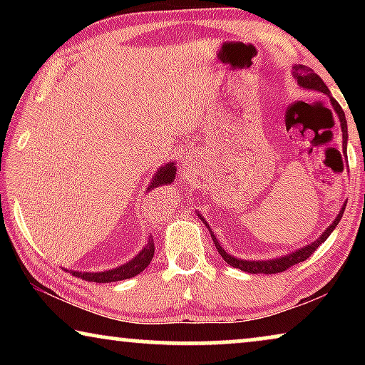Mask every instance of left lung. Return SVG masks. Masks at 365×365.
I'll return each mask as SVG.
<instances>
[{
  "mask_svg": "<svg viewBox=\"0 0 365 365\" xmlns=\"http://www.w3.org/2000/svg\"><path fill=\"white\" fill-rule=\"evenodd\" d=\"M292 74H294V78H296V81H297V84L301 88L312 89V91L326 94V96L331 99L334 111L337 113L339 121H341L342 154L347 158V121H346V114H344L342 108L339 106V103L336 101V99L331 96V91H329V88L326 86V83H324L322 79H321V76H317V74L314 73L311 68L304 66V64H296V66L292 68ZM339 156H341V153H339ZM344 209H346V206L341 209V212L337 214L336 221H334L331 226H329L326 231L322 232V236L319 237L317 241L311 242V244H309V246H304L301 249H297V251L287 254V256L276 257V259H269V261H244V259L234 257V256H231V254H227L226 251H224V249L221 247V244L217 242V239H216V236H214L212 231H211V237H212L214 244H216L217 252L221 254L222 259L229 264V266H232V267H236V269H241V271H246L249 274H276V272L287 271V269L291 267V266H296V264L306 261L307 257H311L312 252L316 251V249L321 246V244L329 237V234H331L334 229H336V226L339 224V221H341V217H342V214H344ZM199 217L202 219V216H199ZM202 221H204V219H202ZM204 224H206V226H207L206 221H204Z\"/></svg>",
  "mask_w": 365,
  "mask_h": 365,
  "instance_id": "1",
  "label": "left lung"
}]
</instances>
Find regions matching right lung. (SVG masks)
Listing matches in <instances>:
<instances>
[{"mask_svg":"<svg viewBox=\"0 0 365 365\" xmlns=\"http://www.w3.org/2000/svg\"><path fill=\"white\" fill-rule=\"evenodd\" d=\"M174 178H176V166H174V163H168L164 164L158 169V173L154 174L151 184H149V187L146 191H151L154 187H159V186H164V184H169L174 181ZM154 256V241L153 237H149V241L146 246L141 252L138 254L136 257L131 259V261L123 264V266H119L116 269H111V271H104V272H78V271H73V276L76 277H81L84 281L88 282H114V281H124V279H129V277H134L138 276L139 272H143L144 269L149 266V262H151V259Z\"/></svg>","mask_w":365,"mask_h":365,"instance_id":"obj_1","label":"right lung"}]
</instances>
